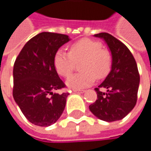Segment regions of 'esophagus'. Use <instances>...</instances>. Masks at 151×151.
Listing matches in <instances>:
<instances>
[{
  "label": "esophagus",
  "mask_w": 151,
  "mask_h": 151,
  "mask_svg": "<svg viewBox=\"0 0 151 151\" xmlns=\"http://www.w3.org/2000/svg\"><path fill=\"white\" fill-rule=\"evenodd\" d=\"M75 93H84L86 91L85 90H73Z\"/></svg>",
  "instance_id": "obj_1"
}]
</instances>
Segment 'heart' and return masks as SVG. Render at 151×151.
I'll return each mask as SVG.
<instances>
[{
	"label": "heart",
	"instance_id": "1",
	"mask_svg": "<svg viewBox=\"0 0 151 151\" xmlns=\"http://www.w3.org/2000/svg\"><path fill=\"white\" fill-rule=\"evenodd\" d=\"M83 59L81 72L74 74L66 80L67 86L72 89H82L94 83L96 77L101 79L109 73L112 66V55L107 50L101 49L96 41L84 38L74 43L70 52L59 50L54 57V65L59 75L66 77L72 72L75 60Z\"/></svg>",
	"mask_w": 151,
	"mask_h": 151
}]
</instances>
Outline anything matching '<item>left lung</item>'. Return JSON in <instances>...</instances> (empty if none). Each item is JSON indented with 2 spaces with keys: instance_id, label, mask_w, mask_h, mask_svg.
Masks as SVG:
<instances>
[{
  "instance_id": "8db88e82",
  "label": "left lung",
  "mask_w": 151,
  "mask_h": 151,
  "mask_svg": "<svg viewBox=\"0 0 151 151\" xmlns=\"http://www.w3.org/2000/svg\"><path fill=\"white\" fill-rule=\"evenodd\" d=\"M94 36L107 44L112 55V66L103 82L95 88L97 99L89 106V109L97 119L103 121L121 120L136 104L139 86L136 61L126 45L111 34L101 32ZM100 88L106 91L102 93Z\"/></svg>"
}]
</instances>
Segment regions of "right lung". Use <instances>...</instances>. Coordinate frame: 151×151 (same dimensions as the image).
I'll return each mask as SVG.
<instances>
[{"label": "right lung", "instance_id": "right-lung-1", "mask_svg": "<svg viewBox=\"0 0 151 151\" xmlns=\"http://www.w3.org/2000/svg\"><path fill=\"white\" fill-rule=\"evenodd\" d=\"M70 40L60 33H38L27 43L13 67V98L34 125L54 124L63 113L69 93L54 92L65 86L58 76L54 57Z\"/></svg>", "mask_w": 151, "mask_h": 151}]
</instances>
